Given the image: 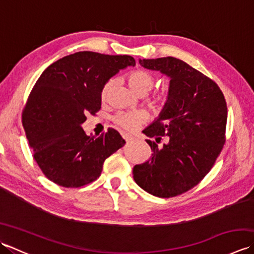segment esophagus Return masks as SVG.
I'll use <instances>...</instances> for the list:
<instances>
[{
  "mask_svg": "<svg viewBox=\"0 0 254 254\" xmlns=\"http://www.w3.org/2000/svg\"><path fill=\"white\" fill-rule=\"evenodd\" d=\"M122 137L126 139L127 142H130V141H132V139H134V136L131 135V134H127V133H123Z\"/></svg>",
  "mask_w": 254,
  "mask_h": 254,
  "instance_id": "esophagus-1",
  "label": "esophagus"
}]
</instances>
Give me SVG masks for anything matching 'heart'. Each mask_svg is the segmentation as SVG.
Returning a JSON list of instances; mask_svg holds the SVG:
<instances>
[{"label":"heart","mask_w":254,"mask_h":254,"mask_svg":"<svg viewBox=\"0 0 254 254\" xmlns=\"http://www.w3.org/2000/svg\"><path fill=\"white\" fill-rule=\"evenodd\" d=\"M127 84L138 95H146L148 91L153 88L156 82V78L152 73L145 69H135L127 75ZM113 79L107 80L104 87L101 89V98L105 100L111 93L113 88ZM150 105L154 107H163L168 101V94L165 90H159L150 97ZM146 120V113L143 111H127V112H119L113 117V121L117 126L121 127L124 130L133 131Z\"/></svg>","instance_id":"1"}]
</instances>
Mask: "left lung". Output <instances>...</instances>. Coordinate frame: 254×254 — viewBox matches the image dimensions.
I'll return each mask as SVG.
<instances>
[{
	"instance_id": "obj_1",
	"label": "left lung",
	"mask_w": 254,
	"mask_h": 254,
	"mask_svg": "<svg viewBox=\"0 0 254 254\" xmlns=\"http://www.w3.org/2000/svg\"><path fill=\"white\" fill-rule=\"evenodd\" d=\"M145 68L170 78L168 101L143 133L152 158L133 168L143 190L158 197L180 195L195 187L212 169L226 141L227 105L213 79L179 59H143ZM163 137L166 143L158 147Z\"/></svg>"
}]
</instances>
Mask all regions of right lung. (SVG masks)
Here are the masks:
<instances>
[{"label": "right lung", "mask_w": 254, "mask_h": 254, "mask_svg": "<svg viewBox=\"0 0 254 254\" xmlns=\"http://www.w3.org/2000/svg\"><path fill=\"white\" fill-rule=\"evenodd\" d=\"M135 65L130 56L80 51L48 66L30 91L23 127L44 175L64 188L99 178L104 161L126 144L115 128L86 135V116L101 108V89L120 69Z\"/></svg>", "instance_id": "obj_1"}]
</instances>
